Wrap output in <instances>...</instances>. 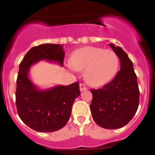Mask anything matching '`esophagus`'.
I'll return each mask as SVG.
<instances>
[{
  "instance_id": "34e87169",
  "label": "esophagus",
  "mask_w": 155,
  "mask_h": 155,
  "mask_svg": "<svg viewBox=\"0 0 155 155\" xmlns=\"http://www.w3.org/2000/svg\"><path fill=\"white\" fill-rule=\"evenodd\" d=\"M87 89V87L85 86L84 84H80V92H82V91H84V90Z\"/></svg>"
}]
</instances>
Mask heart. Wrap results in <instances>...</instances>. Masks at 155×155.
I'll use <instances>...</instances> for the list:
<instances>
[{
  "mask_svg": "<svg viewBox=\"0 0 155 155\" xmlns=\"http://www.w3.org/2000/svg\"><path fill=\"white\" fill-rule=\"evenodd\" d=\"M69 63L74 70H84V79L89 84L102 86L116 75L119 58L112 50L85 47L73 52Z\"/></svg>",
  "mask_w": 155,
  "mask_h": 155,
  "instance_id": "1",
  "label": "heart"
}]
</instances>
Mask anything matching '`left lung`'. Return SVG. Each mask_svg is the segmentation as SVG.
Instances as JSON below:
<instances>
[{
	"mask_svg": "<svg viewBox=\"0 0 155 155\" xmlns=\"http://www.w3.org/2000/svg\"><path fill=\"white\" fill-rule=\"evenodd\" d=\"M109 46L120 59V70L102 88L91 89L92 118L104 129H119L130 122L139 104V89L132 61L120 47Z\"/></svg>",
	"mask_w": 155,
	"mask_h": 155,
	"instance_id": "8db88e82",
	"label": "left lung"
}]
</instances>
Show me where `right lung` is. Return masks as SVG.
I'll return each mask as SVG.
<instances>
[{
    "label": "right lung",
    "instance_id": "obj_1",
    "mask_svg": "<svg viewBox=\"0 0 155 155\" xmlns=\"http://www.w3.org/2000/svg\"><path fill=\"white\" fill-rule=\"evenodd\" d=\"M64 54L63 45L42 44L32 47L19 65L16 106L21 120L35 131L54 132L62 129L70 118L74 101L80 95L78 82L40 90L29 79L33 64L47 60L63 66Z\"/></svg>",
    "mask_w": 155,
    "mask_h": 155
}]
</instances>
